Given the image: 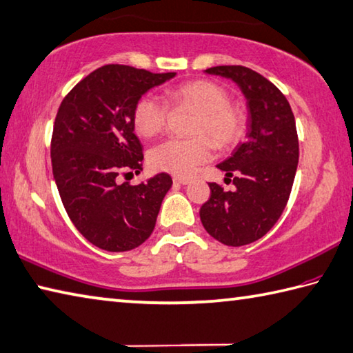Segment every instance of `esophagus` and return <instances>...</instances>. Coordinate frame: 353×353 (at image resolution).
I'll return each instance as SVG.
<instances>
[{
  "mask_svg": "<svg viewBox=\"0 0 353 353\" xmlns=\"http://www.w3.org/2000/svg\"><path fill=\"white\" fill-rule=\"evenodd\" d=\"M174 183H176V184H189L190 183V179L189 178H185V176H175L174 178Z\"/></svg>",
  "mask_w": 353,
  "mask_h": 353,
  "instance_id": "1",
  "label": "esophagus"
}]
</instances>
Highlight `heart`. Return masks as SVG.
Here are the masks:
<instances>
[{
  "label": "heart",
  "mask_w": 353,
  "mask_h": 353,
  "mask_svg": "<svg viewBox=\"0 0 353 353\" xmlns=\"http://www.w3.org/2000/svg\"><path fill=\"white\" fill-rule=\"evenodd\" d=\"M165 99L175 109L195 110L190 125L194 138H172L149 152V164L158 172L189 176L199 164L209 161L214 145L228 150L236 145L248 129V114L230 99L229 90L212 79H190L165 90ZM169 109L161 99L145 94L137 99L132 123L138 135L152 138L165 129Z\"/></svg>",
  "instance_id": "obj_1"
}]
</instances>
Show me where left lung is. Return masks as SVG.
Masks as SVG:
<instances>
[{
    "mask_svg": "<svg viewBox=\"0 0 353 353\" xmlns=\"http://www.w3.org/2000/svg\"><path fill=\"white\" fill-rule=\"evenodd\" d=\"M205 72L234 79L250 110L248 141L218 164L225 183L232 181L235 189L209 183L210 198L199 209L208 234L238 248L268 234L289 201L300 158L295 117L283 92L258 72L244 65H216Z\"/></svg>",
    "mask_w": 353,
    "mask_h": 353,
    "instance_id": "1",
    "label": "left lung"
}]
</instances>
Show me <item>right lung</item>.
Segmentation results:
<instances>
[{
    "mask_svg": "<svg viewBox=\"0 0 353 353\" xmlns=\"http://www.w3.org/2000/svg\"><path fill=\"white\" fill-rule=\"evenodd\" d=\"M174 77L108 64L83 78L59 104L50 141L53 178L70 221L99 249L132 250L155 229L170 175L137 185L118 176L143 170V145L132 123L137 99Z\"/></svg>",
    "mask_w": 353,
    "mask_h": 353,
    "instance_id": "1",
    "label": "right lung"
}]
</instances>
